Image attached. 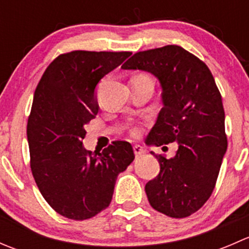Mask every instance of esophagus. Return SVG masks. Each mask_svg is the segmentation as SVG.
Masks as SVG:
<instances>
[{"label":"esophagus","instance_id":"1","mask_svg":"<svg viewBox=\"0 0 249 249\" xmlns=\"http://www.w3.org/2000/svg\"><path fill=\"white\" fill-rule=\"evenodd\" d=\"M134 152L136 157H140V155H142L143 153H144V149H143V147H141L140 144H136L134 145Z\"/></svg>","mask_w":249,"mask_h":249}]
</instances>
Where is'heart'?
I'll list each match as a JSON object with an SVG mask.
<instances>
[{"label": "heart", "mask_w": 249, "mask_h": 249, "mask_svg": "<svg viewBox=\"0 0 249 249\" xmlns=\"http://www.w3.org/2000/svg\"><path fill=\"white\" fill-rule=\"evenodd\" d=\"M130 132H131L132 135H139L140 134V127L139 126H132L131 129H130Z\"/></svg>", "instance_id": "b5f03b06"}]
</instances>
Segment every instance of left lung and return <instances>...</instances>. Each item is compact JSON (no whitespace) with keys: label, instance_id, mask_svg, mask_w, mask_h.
Segmentation results:
<instances>
[{"label":"left lung","instance_id":"8db88e82","mask_svg":"<svg viewBox=\"0 0 249 249\" xmlns=\"http://www.w3.org/2000/svg\"><path fill=\"white\" fill-rule=\"evenodd\" d=\"M123 70L152 73L161 85L162 107L149 144L177 142L173 158L153 155L160 172L145 184L150 206L172 218H185L210 199L228 148L222 95L210 69L179 46L134 54Z\"/></svg>","mask_w":249,"mask_h":249}]
</instances>
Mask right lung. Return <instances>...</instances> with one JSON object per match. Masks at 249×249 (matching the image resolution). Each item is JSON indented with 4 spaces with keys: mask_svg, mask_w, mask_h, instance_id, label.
<instances>
[{
    "mask_svg": "<svg viewBox=\"0 0 249 249\" xmlns=\"http://www.w3.org/2000/svg\"><path fill=\"white\" fill-rule=\"evenodd\" d=\"M130 55L87 50L61 54L35 90L27 120L30 166L46 201L69 219H89L108 207L118 175L135 159L125 141L94 153L83 145L84 126L99 112L97 83Z\"/></svg>",
    "mask_w": 249,
    "mask_h": 249,
    "instance_id": "right-lung-1",
    "label": "right lung"
}]
</instances>
